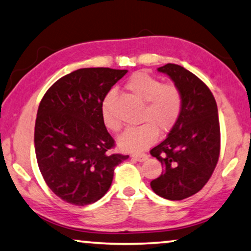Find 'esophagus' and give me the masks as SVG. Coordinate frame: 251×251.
<instances>
[{
  "label": "esophagus",
  "instance_id": "esophagus-1",
  "mask_svg": "<svg viewBox=\"0 0 251 251\" xmlns=\"http://www.w3.org/2000/svg\"><path fill=\"white\" fill-rule=\"evenodd\" d=\"M132 158L135 160V161L143 162L145 160H148L149 155L145 154V153H134V154H132Z\"/></svg>",
  "mask_w": 251,
  "mask_h": 251
}]
</instances>
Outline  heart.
<instances>
[{
    "label": "heart",
    "mask_w": 251,
    "mask_h": 251,
    "mask_svg": "<svg viewBox=\"0 0 251 251\" xmlns=\"http://www.w3.org/2000/svg\"><path fill=\"white\" fill-rule=\"evenodd\" d=\"M126 88L144 101L141 121L145 123L127 128L119 137V144L129 151H143L156 141L158 129L166 133L176 125L182 108L181 93L175 84L162 83L158 77L147 72L133 74L127 81ZM114 97V90L104 96L101 115L107 128L118 130L121 125L111 109Z\"/></svg>",
    "instance_id": "1"
}]
</instances>
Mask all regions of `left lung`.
Here are the masks:
<instances>
[{
	"label": "left lung",
	"mask_w": 251,
	"mask_h": 251,
	"mask_svg": "<svg viewBox=\"0 0 251 251\" xmlns=\"http://www.w3.org/2000/svg\"><path fill=\"white\" fill-rule=\"evenodd\" d=\"M158 71L175 82L182 108L169 135L150 151L163 167L151 188L166 200L181 201L203 188L219 161L218 106L207 85L185 67L169 63Z\"/></svg>",
	"instance_id": "left-lung-1"
}]
</instances>
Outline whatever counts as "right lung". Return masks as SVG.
<instances>
[{
	"label": "right lung",
	"mask_w": 251,
	"mask_h": 251,
	"mask_svg": "<svg viewBox=\"0 0 251 251\" xmlns=\"http://www.w3.org/2000/svg\"><path fill=\"white\" fill-rule=\"evenodd\" d=\"M127 70L89 67L66 74L47 90L35 125V151L43 178L56 196L84 206L100 200L115 167L128 155L114 153L101 104Z\"/></svg>",
	"instance_id": "add662e5"
}]
</instances>
